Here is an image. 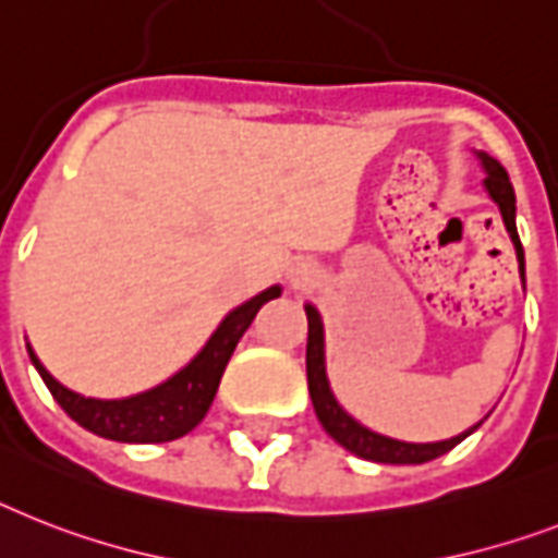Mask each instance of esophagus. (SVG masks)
<instances>
[{
	"label": "esophagus",
	"instance_id": "obj_1",
	"mask_svg": "<svg viewBox=\"0 0 558 558\" xmlns=\"http://www.w3.org/2000/svg\"><path fill=\"white\" fill-rule=\"evenodd\" d=\"M294 283H303V280H306V278H303V271H294Z\"/></svg>",
	"mask_w": 558,
	"mask_h": 558
}]
</instances>
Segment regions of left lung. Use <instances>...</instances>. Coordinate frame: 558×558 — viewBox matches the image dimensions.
<instances>
[{"label": "left lung", "mask_w": 558, "mask_h": 558, "mask_svg": "<svg viewBox=\"0 0 558 558\" xmlns=\"http://www.w3.org/2000/svg\"><path fill=\"white\" fill-rule=\"evenodd\" d=\"M482 157V166L487 171V192L501 208V217H505L507 232L515 246V257H519V271H522L524 280V248L519 232H515V194L513 183L507 171L501 169L499 160H493L487 154H478ZM306 320H310V338H306V381H310V396L312 407H315V415L324 424V429L335 441L347 447L350 452H355L357 459L378 461V464H424V461H433L444 452H450L456 444H461L464 438L473 433H461V436L450 438V441H436V444H407L396 441V438L378 436L373 429L361 427L355 418H350L347 412L338 407L335 401L329 381H326V366H324V326H320V315L315 312V306H306Z\"/></svg>", "instance_id": "obj_1"}]
</instances>
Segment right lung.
Segmentation results:
<instances>
[{
    "instance_id": "obj_1",
    "label": "right lung",
    "mask_w": 558,
    "mask_h": 558,
    "mask_svg": "<svg viewBox=\"0 0 558 558\" xmlns=\"http://www.w3.org/2000/svg\"><path fill=\"white\" fill-rule=\"evenodd\" d=\"M280 289L271 287L252 298L248 303L238 306L226 315V320L217 326V332L208 338L203 352L194 357L192 364L180 369L174 378H169L160 387L140 392V396L120 398V401H99V398L76 396L59 381H53L51 373L39 364V357L31 352L36 373L43 375L45 387L51 389L57 404L80 424L90 429L94 436L111 438V441L125 444H160L174 441V438L192 433L208 412L215 392L220 387L223 369L232 357L234 347L255 320L257 310L278 298Z\"/></svg>"
}]
</instances>
